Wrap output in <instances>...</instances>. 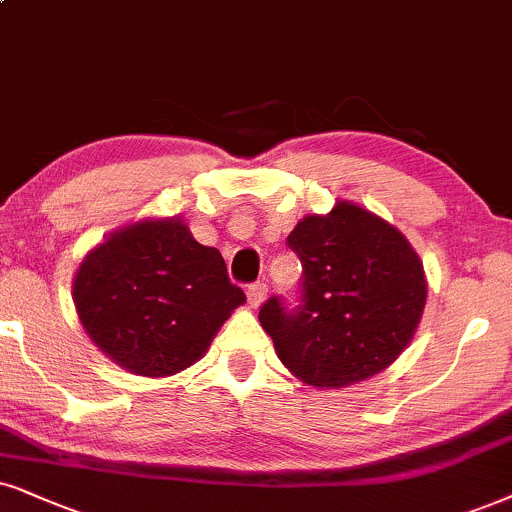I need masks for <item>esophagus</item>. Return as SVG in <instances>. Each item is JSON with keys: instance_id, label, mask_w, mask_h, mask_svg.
Masks as SVG:
<instances>
[{"instance_id": "esophagus-1", "label": "esophagus", "mask_w": 512, "mask_h": 512, "mask_svg": "<svg viewBox=\"0 0 512 512\" xmlns=\"http://www.w3.org/2000/svg\"><path fill=\"white\" fill-rule=\"evenodd\" d=\"M267 293H269L267 283L257 281V283H252V286H248V304H250V307H255V309L260 307V304L267 300Z\"/></svg>"}]
</instances>
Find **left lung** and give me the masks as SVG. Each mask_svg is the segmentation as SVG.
I'll use <instances>...</instances> for the list:
<instances>
[{
  "instance_id": "left-lung-1",
  "label": "left lung",
  "mask_w": 512,
  "mask_h": 512,
  "mask_svg": "<svg viewBox=\"0 0 512 512\" xmlns=\"http://www.w3.org/2000/svg\"><path fill=\"white\" fill-rule=\"evenodd\" d=\"M302 262V304L260 309L281 364L316 390L385 371L409 347L428 300L418 252L397 226L349 200L307 215L288 236Z\"/></svg>"
}]
</instances>
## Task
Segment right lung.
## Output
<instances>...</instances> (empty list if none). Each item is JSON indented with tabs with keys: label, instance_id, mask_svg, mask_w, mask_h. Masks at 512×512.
Instances as JSON below:
<instances>
[{
	"label": "right lung",
	"instance_id": "right-lung-1",
	"mask_svg": "<svg viewBox=\"0 0 512 512\" xmlns=\"http://www.w3.org/2000/svg\"><path fill=\"white\" fill-rule=\"evenodd\" d=\"M89 340L127 373L165 378L208 352L245 302L222 252L200 245L179 217H144L84 255L73 278Z\"/></svg>",
	"mask_w": 512,
	"mask_h": 512
}]
</instances>
